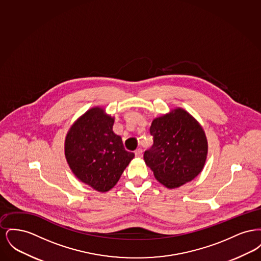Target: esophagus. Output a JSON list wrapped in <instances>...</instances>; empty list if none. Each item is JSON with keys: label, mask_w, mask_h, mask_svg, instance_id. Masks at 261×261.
I'll list each match as a JSON object with an SVG mask.
<instances>
[{"label": "esophagus", "mask_w": 261, "mask_h": 261, "mask_svg": "<svg viewBox=\"0 0 261 261\" xmlns=\"http://www.w3.org/2000/svg\"><path fill=\"white\" fill-rule=\"evenodd\" d=\"M135 155L138 156V158H141V156L143 155V149H141V148L137 149L136 150H135Z\"/></svg>", "instance_id": "obj_1"}]
</instances>
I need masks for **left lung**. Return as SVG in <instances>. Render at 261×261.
<instances>
[{
  "instance_id": "left-lung-1",
  "label": "left lung",
  "mask_w": 261,
  "mask_h": 261,
  "mask_svg": "<svg viewBox=\"0 0 261 261\" xmlns=\"http://www.w3.org/2000/svg\"><path fill=\"white\" fill-rule=\"evenodd\" d=\"M153 145L144 160L154 177L169 189L197 177L207 154V141L198 121L182 109L155 118L149 128Z\"/></svg>"
}]
</instances>
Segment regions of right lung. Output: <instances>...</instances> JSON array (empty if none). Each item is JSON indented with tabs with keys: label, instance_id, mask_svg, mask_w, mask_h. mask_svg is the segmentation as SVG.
Instances as JSON below:
<instances>
[{
	"label": "right lung",
	"instance_id": "obj_1",
	"mask_svg": "<svg viewBox=\"0 0 261 261\" xmlns=\"http://www.w3.org/2000/svg\"><path fill=\"white\" fill-rule=\"evenodd\" d=\"M114 119L100 108L83 114L68 131L64 152L75 176L99 192L114 186L134 153L112 131Z\"/></svg>",
	"mask_w": 261,
	"mask_h": 261
}]
</instances>
